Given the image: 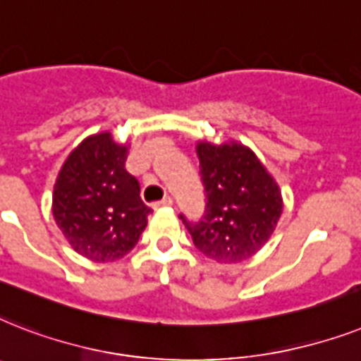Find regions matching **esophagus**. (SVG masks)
I'll return each instance as SVG.
<instances>
[{"mask_svg":"<svg viewBox=\"0 0 361 361\" xmlns=\"http://www.w3.org/2000/svg\"><path fill=\"white\" fill-rule=\"evenodd\" d=\"M173 199L171 197H164L162 201H157V203H152V209H162V207H171Z\"/></svg>","mask_w":361,"mask_h":361,"instance_id":"1","label":"esophagus"}]
</instances>
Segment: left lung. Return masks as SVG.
<instances>
[{
    "mask_svg": "<svg viewBox=\"0 0 361 361\" xmlns=\"http://www.w3.org/2000/svg\"><path fill=\"white\" fill-rule=\"evenodd\" d=\"M204 186V214L180 220L209 259L235 264L250 259L272 236L283 210L281 192L255 152L240 143L195 147Z\"/></svg>",
    "mask_w": 361,
    "mask_h": 361,
    "instance_id": "1",
    "label": "left lung"
}]
</instances>
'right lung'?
Here are the masks:
<instances>
[{"instance_id":"add662e5","label":"right lung","mask_w":361,"mask_h":361,"mask_svg":"<svg viewBox=\"0 0 361 361\" xmlns=\"http://www.w3.org/2000/svg\"><path fill=\"white\" fill-rule=\"evenodd\" d=\"M128 145L109 132L89 135L63 164L51 197L57 227L80 255L97 262L125 257L147 227L151 209L125 169Z\"/></svg>"}]
</instances>
